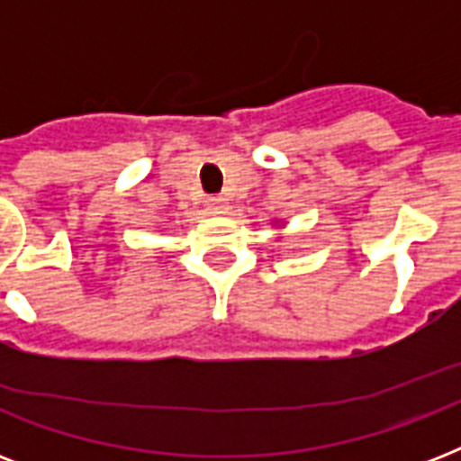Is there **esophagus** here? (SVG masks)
<instances>
[{
	"mask_svg": "<svg viewBox=\"0 0 461 461\" xmlns=\"http://www.w3.org/2000/svg\"><path fill=\"white\" fill-rule=\"evenodd\" d=\"M205 205H208L210 212H224L227 210V201H224L222 195H210L208 201H205Z\"/></svg>",
	"mask_w": 461,
	"mask_h": 461,
	"instance_id": "34e87169",
	"label": "esophagus"
}]
</instances>
